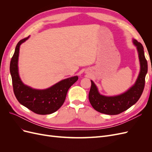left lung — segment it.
<instances>
[{"instance_id":"8db88e82","label":"left lung","mask_w":152,"mask_h":152,"mask_svg":"<svg viewBox=\"0 0 152 152\" xmlns=\"http://www.w3.org/2000/svg\"><path fill=\"white\" fill-rule=\"evenodd\" d=\"M132 42L138 53L140 64V71L134 84L122 94L107 96L101 94L97 86L93 80H91V87L89 93V99L92 107L96 111L107 115H117L129 108L141 97L145 87L148 64L142 44L135 39H132Z\"/></svg>"}]
</instances>
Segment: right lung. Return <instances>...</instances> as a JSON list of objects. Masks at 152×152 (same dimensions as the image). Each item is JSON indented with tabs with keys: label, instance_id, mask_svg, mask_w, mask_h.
I'll return each mask as SVG.
<instances>
[{
	"label": "right lung",
	"instance_id": "obj_1",
	"mask_svg": "<svg viewBox=\"0 0 152 152\" xmlns=\"http://www.w3.org/2000/svg\"><path fill=\"white\" fill-rule=\"evenodd\" d=\"M30 36L21 40L16 45L10 63L14 93L20 104L33 112L39 115L53 113L65 102L69 88L78 80V76L69 77L45 89H36L23 84L18 71V58L21 44Z\"/></svg>",
	"mask_w": 152,
	"mask_h": 152
}]
</instances>
